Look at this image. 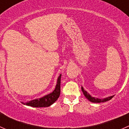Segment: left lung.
Listing matches in <instances>:
<instances>
[{
    "label": "left lung",
    "mask_w": 129,
    "mask_h": 129,
    "mask_svg": "<svg viewBox=\"0 0 129 129\" xmlns=\"http://www.w3.org/2000/svg\"><path fill=\"white\" fill-rule=\"evenodd\" d=\"M81 89H82V92H83V93H84V95L85 96V97H86V98L87 99L89 100V101H90V102H93V103H101V102H107V101H110V100L112 98V97L114 96V95L110 96V97H107V98L104 99H100L94 98V97H92V96L90 95L89 93H88L86 91H85V90L84 89V88H83L82 87Z\"/></svg>",
    "instance_id": "left-lung-1"
}]
</instances>
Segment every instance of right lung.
I'll list each match as a JSON object with an SVG mask.
<instances>
[{"label": "right lung", "instance_id": "add662e5", "mask_svg": "<svg viewBox=\"0 0 129 129\" xmlns=\"http://www.w3.org/2000/svg\"><path fill=\"white\" fill-rule=\"evenodd\" d=\"M60 79L61 75L58 77L57 80V84L55 89L52 93L37 99L33 100L28 102H22L24 104L34 107H49L54 104L58 98L60 93Z\"/></svg>", "mask_w": 129, "mask_h": 129}]
</instances>
